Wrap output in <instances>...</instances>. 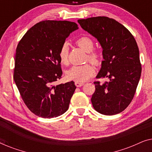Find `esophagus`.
<instances>
[{
  "label": "esophagus",
  "instance_id": "34e87169",
  "mask_svg": "<svg viewBox=\"0 0 152 152\" xmlns=\"http://www.w3.org/2000/svg\"><path fill=\"white\" fill-rule=\"evenodd\" d=\"M75 86L77 87H81V86H82L84 84V83H82V82H75Z\"/></svg>",
  "mask_w": 152,
  "mask_h": 152
}]
</instances>
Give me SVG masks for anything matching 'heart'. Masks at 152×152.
<instances>
[{"mask_svg": "<svg viewBox=\"0 0 152 152\" xmlns=\"http://www.w3.org/2000/svg\"><path fill=\"white\" fill-rule=\"evenodd\" d=\"M76 44L88 53L86 59L95 65L98 66L102 63V55L99 51L94 50V42L89 37L83 36L76 41ZM60 61L63 64H67L68 61V44L64 43L60 48L59 53ZM95 73V69L93 65L87 63L82 66H73L66 72V77L69 81L84 82L89 80Z\"/></svg>", "mask_w": 152, "mask_h": 152, "instance_id": "b5f03b06", "label": "heart"}]
</instances>
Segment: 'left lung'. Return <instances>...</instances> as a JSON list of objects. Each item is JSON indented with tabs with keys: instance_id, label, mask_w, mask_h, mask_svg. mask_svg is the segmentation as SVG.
Wrapping results in <instances>:
<instances>
[{
	"instance_id": "left-lung-1",
	"label": "left lung",
	"mask_w": 152,
	"mask_h": 152,
	"mask_svg": "<svg viewBox=\"0 0 152 152\" xmlns=\"http://www.w3.org/2000/svg\"><path fill=\"white\" fill-rule=\"evenodd\" d=\"M81 27L95 37L102 48L104 61L95 82L91 102L95 111L107 115L121 113L129 105L140 78L141 64L136 39L113 18L96 16L79 19Z\"/></svg>"
}]
</instances>
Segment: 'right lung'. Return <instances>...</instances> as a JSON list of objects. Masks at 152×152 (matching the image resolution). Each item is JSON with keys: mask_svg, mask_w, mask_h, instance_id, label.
<instances>
[{"mask_svg": "<svg viewBox=\"0 0 152 152\" xmlns=\"http://www.w3.org/2000/svg\"><path fill=\"white\" fill-rule=\"evenodd\" d=\"M75 22L43 20L32 26L16 47L14 80L27 107L43 118H56L69 107L74 82L55 85L61 78V45L77 30Z\"/></svg>", "mask_w": 152, "mask_h": 152, "instance_id": "1", "label": "right lung"}]
</instances>
